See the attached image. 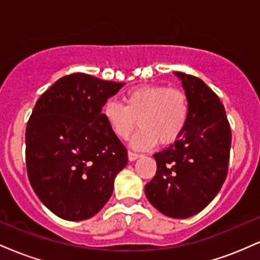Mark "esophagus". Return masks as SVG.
Returning <instances> with one entry per match:
<instances>
[{
	"mask_svg": "<svg viewBox=\"0 0 260 260\" xmlns=\"http://www.w3.org/2000/svg\"><path fill=\"white\" fill-rule=\"evenodd\" d=\"M139 156H140L139 154L133 153V151H128V160H129V161H134V160H137V159H138Z\"/></svg>",
	"mask_w": 260,
	"mask_h": 260,
	"instance_id": "34e87169",
	"label": "esophagus"
}]
</instances>
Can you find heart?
I'll list each match as a JSON object with an SVG mask.
<instances>
[{"instance_id": "obj_1", "label": "heart", "mask_w": 260, "mask_h": 260, "mask_svg": "<svg viewBox=\"0 0 260 260\" xmlns=\"http://www.w3.org/2000/svg\"><path fill=\"white\" fill-rule=\"evenodd\" d=\"M124 106L107 101L103 115L117 138L127 139L138 124L131 147L145 149L155 142L168 145L180 137L188 120L189 104L183 91L164 85H144L126 92Z\"/></svg>"}]
</instances>
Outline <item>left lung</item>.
<instances>
[{"mask_svg":"<svg viewBox=\"0 0 260 260\" xmlns=\"http://www.w3.org/2000/svg\"><path fill=\"white\" fill-rule=\"evenodd\" d=\"M189 104L183 131L154 155L156 174L145 196L160 213L187 219L215 198L228 176L231 129L217 95L197 77L175 72Z\"/></svg>","mask_w":260,"mask_h":260,"instance_id":"left-lung-1","label":"left lung"}]
</instances>
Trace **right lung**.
I'll use <instances>...</instances> for the list:
<instances>
[{
	"label": "right lung",
	"mask_w": 260,
	"mask_h": 260,
	"mask_svg": "<svg viewBox=\"0 0 260 260\" xmlns=\"http://www.w3.org/2000/svg\"><path fill=\"white\" fill-rule=\"evenodd\" d=\"M123 85L74 73L35 104L25 132L28 178L38 198L61 219L82 221L99 213L126 168V148L101 112Z\"/></svg>",
	"instance_id": "right-lung-1"
}]
</instances>
